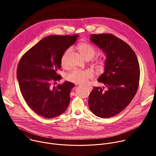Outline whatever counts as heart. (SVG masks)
<instances>
[{
	"label": "heart",
	"mask_w": 156,
	"mask_h": 156,
	"mask_svg": "<svg viewBox=\"0 0 156 156\" xmlns=\"http://www.w3.org/2000/svg\"><path fill=\"white\" fill-rule=\"evenodd\" d=\"M78 51L81 55L86 59L90 58H92L96 54V50L91 44L88 43L83 42L80 44L78 46ZM70 49L66 51L62 58V64L65 66L66 57L69 54ZM99 65L102 66L103 65V62L100 61ZM93 76V73L91 70H74L71 72L66 76V80L76 84H84L86 83L89 79L92 78Z\"/></svg>",
	"instance_id": "b5f03b06"
}]
</instances>
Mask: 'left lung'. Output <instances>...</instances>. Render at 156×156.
<instances>
[{"label":"left lung","mask_w":156,"mask_h":156,"mask_svg":"<svg viewBox=\"0 0 156 156\" xmlns=\"http://www.w3.org/2000/svg\"><path fill=\"white\" fill-rule=\"evenodd\" d=\"M90 41L105 54L104 72L98 78L108 90L94 87L89 96L91 112L101 118L114 117L124 110L135 97L140 70L136 54L123 41L112 34H91Z\"/></svg>","instance_id":"1"}]
</instances>
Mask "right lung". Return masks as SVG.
Here are the masks:
<instances>
[{"label":"right lung","mask_w":156,"mask_h":156,"mask_svg":"<svg viewBox=\"0 0 156 156\" xmlns=\"http://www.w3.org/2000/svg\"><path fill=\"white\" fill-rule=\"evenodd\" d=\"M78 36L44 37L20 59L16 72L20 91L28 105L36 114L54 118L67 108L70 94L75 84L65 81L52 87L51 83L62 78L57 72L61 67L62 56Z\"/></svg>","instance_id":"obj_1"}]
</instances>
